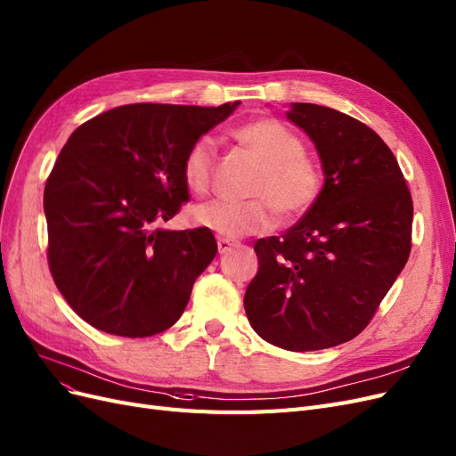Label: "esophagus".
<instances>
[{
    "label": "esophagus",
    "instance_id": "obj_1",
    "mask_svg": "<svg viewBox=\"0 0 456 456\" xmlns=\"http://www.w3.org/2000/svg\"><path fill=\"white\" fill-rule=\"evenodd\" d=\"M233 245H235V241H233V240H228V238H218V240H216L218 253H221V255H224L226 250H230Z\"/></svg>",
    "mask_w": 456,
    "mask_h": 456
}]
</instances>
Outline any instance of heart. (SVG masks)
I'll use <instances>...</instances> for the list:
<instances>
[{
	"label": "heart",
	"instance_id": "heart-1",
	"mask_svg": "<svg viewBox=\"0 0 456 456\" xmlns=\"http://www.w3.org/2000/svg\"><path fill=\"white\" fill-rule=\"evenodd\" d=\"M232 137L262 162L250 188V194L258 198L203 203L192 213L198 226L233 240L272 230L277 223V211L287 218H296L315 206L322 188L321 167L305 154L304 139L287 124L277 118H256L235 126ZM215 162V139L200 135L183 159V179L192 192L206 194L209 191Z\"/></svg>",
	"mask_w": 456,
	"mask_h": 456
}]
</instances>
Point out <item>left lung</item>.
<instances>
[{"mask_svg": "<svg viewBox=\"0 0 456 456\" xmlns=\"http://www.w3.org/2000/svg\"><path fill=\"white\" fill-rule=\"evenodd\" d=\"M287 117L315 143L319 200L285 235L258 240V273L245 292L255 332L287 351L356 338L411 253L413 200L395 154L360 120L315 103Z\"/></svg>", "mask_w": 456, "mask_h": 456, "instance_id": "obj_1", "label": "left lung"}]
</instances>
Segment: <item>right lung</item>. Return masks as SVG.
Wrapping results in <instances>:
<instances>
[{
	"label": "right lung",
	"mask_w": 456,
	"mask_h": 456,
	"mask_svg": "<svg viewBox=\"0 0 456 456\" xmlns=\"http://www.w3.org/2000/svg\"><path fill=\"white\" fill-rule=\"evenodd\" d=\"M238 105L130 103L69 135L45 184L46 258L83 321L122 338H149L179 321L216 241L208 228L154 224L188 201V147Z\"/></svg>",
	"instance_id": "right-lung-1"
}]
</instances>
